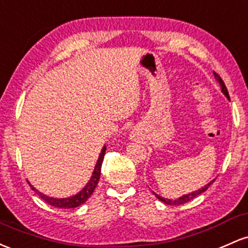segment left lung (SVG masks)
<instances>
[{
	"label": "left lung",
	"mask_w": 248,
	"mask_h": 248,
	"mask_svg": "<svg viewBox=\"0 0 248 248\" xmlns=\"http://www.w3.org/2000/svg\"><path fill=\"white\" fill-rule=\"evenodd\" d=\"M216 75V78L217 81H219V83H220V86H221V91H222V93H224L226 96L228 97V99H230V95H228V91H227V88H226V86H225V83H224V81H222V78H220L219 75L217 74H214ZM213 182V181H212ZM212 182H209V184H207L206 185L205 187H202V188L201 189H199V190H195V192H193V193H189V194H187V195H182L181 198H179V199H176V200H168V199H165V198H161V197H159V195L157 194H155L154 193V195L155 197L157 198V199L159 200H161V201H164L165 203H167V205H182V203H186V202H188V201H190V200H193L194 199L195 197H198V195L199 194H201V193H203L205 192L206 189L208 188V186L209 185L212 184Z\"/></svg>",
	"instance_id": "8db88e82"
}]
</instances>
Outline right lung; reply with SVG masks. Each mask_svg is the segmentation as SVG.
Wrapping results in <instances>:
<instances>
[{"instance_id":"add662e5","label":"right lung","mask_w":248,"mask_h":248,"mask_svg":"<svg viewBox=\"0 0 248 248\" xmlns=\"http://www.w3.org/2000/svg\"><path fill=\"white\" fill-rule=\"evenodd\" d=\"M105 152H106V147H103L101 154H100L99 160H97V162H96V166H95L93 176H92L91 180H89L88 184H87V186L84 187V188L81 190L80 193H78V194L74 195V197L68 198V199H54V198H49V197H47V195L37 192V190L35 189L31 185H29V186L31 187V189H34L35 192L40 195L41 199L45 200L46 202L49 203L50 206H53V207H58V208L78 207V206L82 205L83 202H86V201L88 200V198L93 194L94 189L96 188L97 182H99V180H100V175H101V166H102V161H103V156H105Z\"/></svg>"}]
</instances>
